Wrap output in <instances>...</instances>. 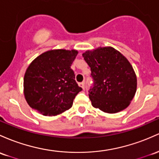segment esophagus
I'll use <instances>...</instances> for the list:
<instances>
[{
  "mask_svg": "<svg viewBox=\"0 0 159 159\" xmlns=\"http://www.w3.org/2000/svg\"><path fill=\"white\" fill-rule=\"evenodd\" d=\"M79 86L81 87V88H83V90H84V89H85V83L84 82L79 83Z\"/></svg>",
  "mask_w": 159,
  "mask_h": 159,
  "instance_id": "esophagus-1",
  "label": "esophagus"
}]
</instances>
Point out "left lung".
I'll use <instances>...</instances> for the list:
<instances>
[{
    "label": "left lung",
    "mask_w": 159,
    "mask_h": 159,
    "mask_svg": "<svg viewBox=\"0 0 159 159\" xmlns=\"http://www.w3.org/2000/svg\"><path fill=\"white\" fill-rule=\"evenodd\" d=\"M82 56L94 81L89 91L92 106L106 113L126 109L137 85L135 71L128 59L111 47L87 50Z\"/></svg>",
    "instance_id": "obj_1"
}]
</instances>
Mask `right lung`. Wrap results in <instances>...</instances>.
I'll list each match as a JSON object with an SVG mask.
<instances>
[{
	"label": "right lung",
	"instance_id": "1",
	"mask_svg": "<svg viewBox=\"0 0 159 159\" xmlns=\"http://www.w3.org/2000/svg\"><path fill=\"white\" fill-rule=\"evenodd\" d=\"M76 50H50L36 57L24 76V96L32 109L43 116H54L72 106L75 96L82 90L71 69Z\"/></svg>",
	"mask_w": 159,
	"mask_h": 159
}]
</instances>
